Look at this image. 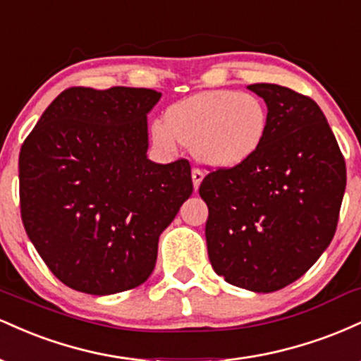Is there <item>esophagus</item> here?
Returning <instances> with one entry per match:
<instances>
[{
	"label": "esophagus",
	"mask_w": 361,
	"mask_h": 361,
	"mask_svg": "<svg viewBox=\"0 0 361 361\" xmlns=\"http://www.w3.org/2000/svg\"><path fill=\"white\" fill-rule=\"evenodd\" d=\"M192 180H193V186L195 190H198V186H200L202 180H204V171L198 168H193L192 169Z\"/></svg>",
	"instance_id": "34e87169"
}]
</instances>
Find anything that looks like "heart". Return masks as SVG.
<instances>
[{"mask_svg":"<svg viewBox=\"0 0 361 361\" xmlns=\"http://www.w3.org/2000/svg\"><path fill=\"white\" fill-rule=\"evenodd\" d=\"M268 130V111L258 97L233 90L202 91L176 102L166 120L151 127L152 142L175 152L178 142L214 168H234L258 152Z\"/></svg>","mask_w":361,"mask_h":361,"instance_id":"b5f03b06","label":"heart"}]
</instances>
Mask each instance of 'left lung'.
<instances>
[{
  "instance_id": "obj_1",
  "label": "left lung",
  "mask_w": 361,
  "mask_h": 361,
  "mask_svg": "<svg viewBox=\"0 0 361 361\" xmlns=\"http://www.w3.org/2000/svg\"><path fill=\"white\" fill-rule=\"evenodd\" d=\"M247 88L268 106L263 144L246 163L210 171L198 193L215 273L268 293L300 279L333 241L346 164L312 98L268 82Z\"/></svg>"
}]
</instances>
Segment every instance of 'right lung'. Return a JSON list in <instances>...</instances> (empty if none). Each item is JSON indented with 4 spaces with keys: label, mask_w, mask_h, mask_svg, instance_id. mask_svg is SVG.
I'll list each match as a JSON object with an SVG mask.
<instances>
[{
    "label": "right lung",
    "mask_w": 361,
    "mask_h": 361,
    "mask_svg": "<svg viewBox=\"0 0 361 361\" xmlns=\"http://www.w3.org/2000/svg\"><path fill=\"white\" fill-rule=\"evenodd\" d=\"M161 93L64 90L20 149V212L40 258L69 288L110 295L154 270L157 241L193 192L186 159H147Z\"/></svg>",
    "instance_id": "1"
}]
</instances>
